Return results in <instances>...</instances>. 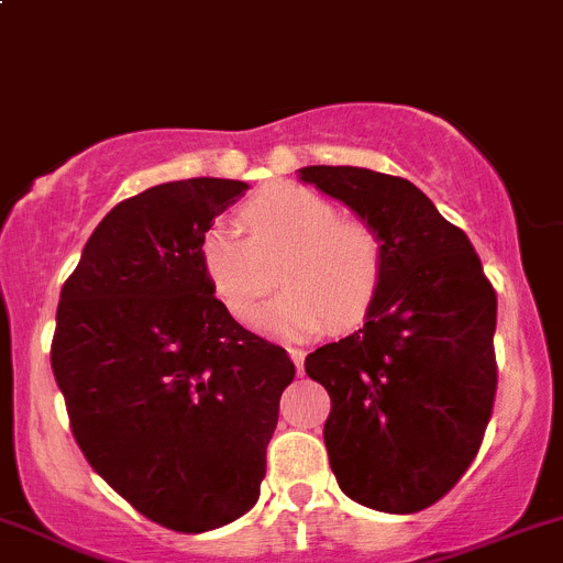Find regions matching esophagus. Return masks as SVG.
I'll use <instances>...</instances> for the list:
<instances>
[{
    "instance_id": "34e87169",
    "label": "esophagus",
    "mask_w": 563,
    "mask_h": 563,
    "mask_svg": "<svg viewBox=\"0 0 563 563\" xmlns=\"http://www.w3.org/2000/svg\"><path fill=\"white\" fill-rule=\"evenodd\" d=\"M288 354H291L294 365H297V371L302 373V365H305V351L302 349H288Z\"/></svg>"
}]
</instances>
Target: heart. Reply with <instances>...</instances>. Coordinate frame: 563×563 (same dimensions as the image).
<instances>
[{"label": "heart", "mask_w": 563, "mask_h": 563, "mask_svg": "<svg viewBox=\"0 0 563 563\" xmlns=\"http://www.w3.org/2000/svg\"><path fill=\"white\" fill-rule=\"evenodd\" d=\"M240 231L214 225L198 242V266L231 318L250 323L261 302L286 283L261 318L280 334L349 329L373 310L387 283L389 250L382 231L340 214L302 185H272L240 209Z\"/></svg>", "instance_id": "obj_1"}]
</instances>
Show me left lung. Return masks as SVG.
<instances>
[{
  "label": "left lung",
  "mask_w": 563,
  "mask_h": 563,
  "mask_svg": "<svg viewBox=\"0 0 563 563\" xmlns=\"http://www.w3.org/2000/svg\"><path fill=\"white\" fill-rule=\"evenodd\" d=\"M387 240L389 272L365 327L308 354L329 391L323 444L340 490L391 515L428 509L479 452L498 387L496 288L463 229L402 176L308 166Z\"/></svg>",
  "instance_id": "8db88e82"
}]
</instances>
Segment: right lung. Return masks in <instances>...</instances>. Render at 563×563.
I'll use <instances>...</instances> for the list:
<instances>
[{"instance_id": "right-lung-1", "label": "right lung", "mask_w": 563, "mask_h": 563, "mask_svg": "<svg viewBox=\"0 0 563 563\" xmlns=\"http://www.w3.org/2000/svg\"><path fill=\"white\" fill-rule=\"evenodd\" d=\"M247 190L166 181L100 220L62 286L51 367L76 444L144 518L201 533L261 496L277 402L297 367L212 297L198 242Z\"/></svg>"}]
</instances>
